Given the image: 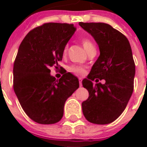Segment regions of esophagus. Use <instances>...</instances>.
Listing matches in <instances>:
<instances>
[{"mask_svg":"<svg viewBox=\"0 0 147 147\" xmlns=\"http://www.w3.org/2000/svg\"><path fill=\"white\" fill-rule=\"evenodd\" d=\"M78 80H79V86H80V87H82V78H78Z\"/></svg>","mask_w":147,"mask_h":147,"instance_id":"34e87169","label":"esophagus"}]
</instances>
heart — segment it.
<instances>
[{
	"label": "heart",
	"instance_id": "heart-1",
	"mask_svg": "<svg viewBox=\"0 0 147 147\" xmlns=\"http://www.w3.org/2000/svg\"><path fill=\"white\" fill-rule=\"evenodd\" d=\"M82 44L83 46L84 49L88 52L91 49L95 48V46L91 40H89L88 38H83L82 40ZM65 52L66 51V48H65ZM69 70L71 73L77 74V75H82L85 74V69L82 66H78V65H71L69 67Z\"/></svg>",
	"mask_w": 147,
	"mask_h": 147
}]
</instances>
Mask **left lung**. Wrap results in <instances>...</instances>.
I'll return each mask as SVG.
<instances>
[{
	"label": "left lung",
	"mask_w": 147,
	"mask_h": 147,
	"mask_svg": "<svg viewBox=\"0 0 147 147\" xmlns=\"http://www.w3.org/2000/svg\"><path fill=\"white\" fill-rule=\"evenodd\" d=\"M79 25L89 32L100 49L88 78L82 80L89 96L82 103L87 120L96 124H108L117 119L127 106L134 87L135 63L127 38L110 24L82 23ZM95 79L106 80L93 85Z\"/></svg>",
	"instance_id": "8db88e82"
}]
</instances>
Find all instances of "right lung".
Instances as JSON below:
<instances>
[{"mask_svg": "<svg viewBox=\"0 0 147 147\" xmlns=\"http://www.w3.org/2000/svg\"><path fill=\"white\" fill-rule=\"evenodd\" d=\"M75 30L74 24L46 23L32 29L20 44L14 63L13 88L24 111L36 123L59 122L66 100L79 88L78 78L62 67L59 80L49 74L51 67L59 66Z\"/></svg>", "mask_w": 147, "mask_h": 147, "instance_id": "1", "label": "right lung"}]
</instances>
